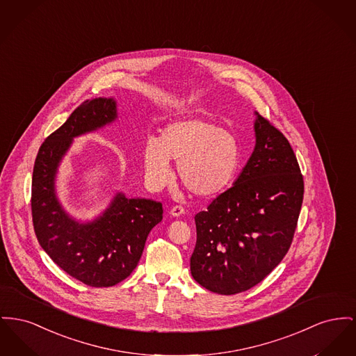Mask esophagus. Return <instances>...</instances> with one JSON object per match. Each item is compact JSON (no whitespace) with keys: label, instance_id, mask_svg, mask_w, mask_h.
Masks as SVG:
<instances>
[{"label":"esophagus","instance_id":"34e87169","mask_svg":"<svg viewBox=\"0 0 356 356\" xmlns=\"http://www.w3.org/2000/svg\"><path fill=\"white\" fill-rule=\"evenodd\" d=\"M184 212H186V211H184L183 206H173V207L170 209V215H172V216H181Z\"/></svg>","mask_w":356,"mask_h":356}]
</instances>
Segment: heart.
<instances>
[{"label":"heart","instance_id":"obj_1","mask_svg":"<svg viewBox=\"0 0 356 356\" xmlns=\"http://www.w3.org/2000/svg\"><path fill=\"white\" fill-rule=\"evenodd\" d=\"M147 177L153 184L170 179L169 160L177 161L183 186L199 196L229 188L241 167L236 137L215 121L196 117L168 124L160 138H147L143 149Z\"/></svg>","mask_w":356,"mask_h":356}]
</instances>
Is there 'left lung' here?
I'll use <instances>...</instances> for the list:
<instances>
[{
    "mask_svg": "<svg viewBox=\"0 0 356 356\" xmlns=\"http://www.w3.org/2000/svg\"><path fill=\"white\" fill-rule=\"evenodd\" d=\"M254 127L257 144L235 184L195 215L191 274L219 294L249 291L270 274L292 245L302 204L304 179L289 141L261 115Z\"/></svg>",
    "mask_w": 356,
    "mask_h": 356,
    "instance_id": "obj_1",
    "label": "left lung"
}]
</instances>
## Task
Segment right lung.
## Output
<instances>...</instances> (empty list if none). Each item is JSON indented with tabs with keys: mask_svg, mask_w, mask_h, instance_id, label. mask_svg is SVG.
Returning <instances> with one entry per match:
<instances>
[{
	"mask_svg": "<svg viewBox=\"0 0 356 356\" xmlns=\"http://www.w3.org/2000/svg\"><path fill=\"white\" fill-rule=\"evenodd\" d=\"M115 102L97 98L78 106L38 152L31 209L36 238L51 259L88 286H114L137 266L150 230L163 220V204L118 193L105 213L79 225L64 212L54 187L56 168L71 140L114 121Z\"/></svg>",
	"mask_w": 356,
	"mask_h": 356,
	"instance_id": "right-lung-1",
	"label": "right lung"
}]
</instances>
